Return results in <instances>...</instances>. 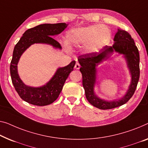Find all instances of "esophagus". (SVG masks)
Wrapping results in <instances>:
<instances>
[{"label": "esophagus", "mask_w": 148, "mask_h": 148, "mask_svg": "<svg viewBox=\"0 0 148 148\" xmlns=\"http://www.w3.org/2000/svg\"><path fill=\"white\" fill-rule=\"evenodd\" d=\"M80 68V65L79 64V63L76 62V64H75V66H74V68L76 70H78Z\"/></svg>", "instance_id": "esophagus-1"}]
</instances>
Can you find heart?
Here are the masks:
<instances>
[{"mask_svg":"<svg viewBox=\"0 0 148 148\" xmlns=\"http://www.w3.org/2000/svg\"><path fill=\"white\" fill-rule=\"evenodd\" d=\"M112 31L108 26L98 25L74 28L66 34L65 43L68 48L82 46L86 54H95L108 45Z\"/></svg>","mask_w":148,"mask_h":148,"instance_id":"1","label":"heart"}]
</instances>
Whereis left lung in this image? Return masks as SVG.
<instances>
[{
  "mask_svg": "<svg viewBox=\"0 0 148 148\" xmlns=\"http://www.w3.org/2000/svg\"><path fill=\"white\" fill-rule=\"evenodd\" d=\"M112 46H105L99 52L78 56L81 67L82 85L86 99L92 106L101 110L112 109L121 106L130 99L137 87L140 78V54L131 35L125 30L118 29L114 38ZM114 52L123 55L131 76V82L125 96L119 99L106 101L97 96L94 88L96 83L97 67L101 63L109 59Z\"/></svg>",
  "mask_w": 148,
  "mask_h": 148,
  "instance_id": "left-lung-1",
  "label": "left lung"
}]
</instances>
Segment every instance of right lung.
<instances>
[{"mask_svg": "<svg viewBox=\"0 0 148 148\" xmlns=\"http://www.w3.org/2000/svg\"><path fill=\"white\" fill-rule=\"evenodd\" d=\"M68 25L66 23L38 25L25 31L15 45L10 62V76L15 90L25 102L43 106L54 102L60 94L66 80L74 70L76 61H72L64 67L58 68L52 78L46 84L39 87L30 86L23 82L18 73V63L23 53L34 44H45L55 49L61 50L60 44L52 36L60 34Z\"/></svg>", "mask_w": 148, "mask_h": 148, "instance_id": "right-lung-1", "label": "right lung"}]
</instances>
